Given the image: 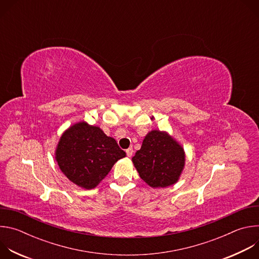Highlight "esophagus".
Here are the masks:
<instances>
[{
    "label": "esophagus",
    "mask_w": 259,
    "mask_h": 259,
    "mask_svg": "<svg viewBox=\"0 0 259 259\" xmlns=\"http://www.w3.org/2000/svg\"><path fill=\"white\" fill-rule=\"evenodd\" d=\"M126 154H127L128 157H132V155H133V149H132V147H129V149L126 151Z\"/></svg>",
    "instance_id": "obj_1"
}]
</instances>
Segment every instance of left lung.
Listing matches in <instances>:
<instances>
[{
  "instance_id": "1",
  "label": "left lung",
  "mask_w": 259,
  "mask_h": 259,
  "mask_svg": "<svg viewBox=\"0 0 259 259\" xmlns=\"http://www.w3.org/2000/svg\"><path fill=\"white\" fill-rule=\"evenodd\" d=\"M140 178L150 187L167 188L176 183L186 164L183 147L167 132L152 130L132 158Z\"/></svg>"
}]
</instances>
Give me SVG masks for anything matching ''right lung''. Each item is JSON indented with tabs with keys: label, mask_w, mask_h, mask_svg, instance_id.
<instances>
[{
	"label": "right lung",
	"mask_w": 259,
	"mask_h": 259,
	"mask_svg": "<svg viewBox=\"0 0 259 259\" xmlns=\"http://www.w3.org/2000/svg\"><path fill=\"white\" fill-rule=\"evenodd\" d=\"M126 157L113 137L96 126L80 122L66 129L57 144L55 160L62 173L78 187L91 190Z\"/></svg>",
	"instance_id": "add662e5"
}]
</instances>
